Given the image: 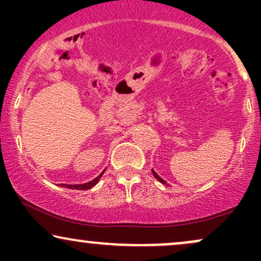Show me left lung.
Instances as JSON below:
<instances>
[{
    "label": "left lung",
    "instance_id": "1",
    "mask_svg": "<svg viewBox=\"0 0 261 261\" xmlns=\"http://www.w3.org/2000/svg\"><path fill=\"white\" fill-rule=\"evenodd\" d=\"M152 173H153L154 178H155V179H157V180H160V181L162 182V184H166V181H164V180H163V179H162V178H161V176H160V175H158V174H157V173H155V172H154V170H152Z\"/></svg>",
    "mask_w": 261,
    "mask_h": 261
}]
</instances>
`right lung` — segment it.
Wrapping results in <instances>:
<instances>
[{"label": "right lung", "instance_id": "add662e5", "mask_svg": "<svg viewBox=\"0 0 261 261\" xmlns=\"http://www.w3.org/2000/svg\"><path fill=\"white\" fill-rule=\"evenodd\" d=\"M104 173V172H103ZM103 173H100L99 175L97 176L95 179H93V180L86 182V184H74V185H68V184H62V187H66L68 189H76V190H88V189H91L92 187H94L95 184H97L98 181H99L100 176L103 175Z\"/></svg>", "mask_w": 261, "mask_h": 261}]
</instances>
